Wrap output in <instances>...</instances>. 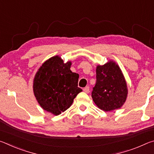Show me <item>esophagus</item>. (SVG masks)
<instances>
[{
	"label": "esophagus",
	"mask_w": 154,
	"mask_h": 154,
	"mask_svg": "<svg viewBox=\"0 0 154 154\" xmlns=\"http://www.w3.org/2000/svg\"><path fill=\"white\" fill-rule=\"evenodd\" d=\"M83 92H85V93H89L90 92V88L87 86V87L83 88Z\"/></svg>",
	"instance_id": "esophagus-1"
}]
</instances>
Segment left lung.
<instances>
[{
    "instance_id": "8db88e82",
    "label": "left lung",
    "mask_w": 154,
    "mask_h": 154,
    "mask_svg": "<svg viewBox=\"0 0 154 154\" xmlns=\"http://www.w3.org/2000/svg\"><path fill=\"white\" fill-rule=\"evenodd\" d=\"M128 96L127 84L120 68L109 60L96 67V83L92 97L99 109L110 111L121 108Z\"/></svg>"
}]
</instances>
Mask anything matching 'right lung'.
Wrapping results in <instances>:
<instances>
[{
  "mask_svg": "<svg viewBox=\"0 0 154 154\" xmlns=\"http://www.w3.org/2000/svg\"><path fill=\"white\" fill-rule=\"evenodd\" d=\"M71 62L64 63L58 56L51 57L38 69L34 78L33 92L44 110L58 116L71 106L82 91L79 75L71 71Z\"/></svg>",
  "mask_w": 154,
  "mask_h": 154,
  "instance_id": "right-lung-1",
  "label": "right lung"
}]
</instances>
